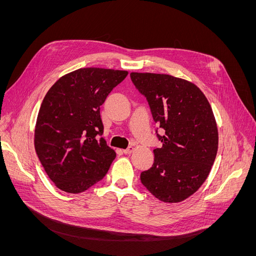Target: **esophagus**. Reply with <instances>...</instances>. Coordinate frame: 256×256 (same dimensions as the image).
<instances>
[{"label":"esophagus","mask_w":256,"mask_h":256,"mask_svg":"<svg viewBox=\"0 0 256 256\" xmlns=\"http://www.w3.org/2000/svg\"><path fill=\"white\" fill-rule=\"evenodd\" d=\"M132 152H134V147H132V146H128L126 150H124V154H130Z\"/></svg>","instance_id":"obj_1"}]
</instances>
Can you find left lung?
<instances>
[{"label": "left lung", "instance_id": "1", "mask_svg": "<svg viewBox=\"0 0 256 256\" xmlns=\"http://www.w3.org/2000/svg\"><path fill=\"white\" fill-rule=\"evenodd\" d=\"M130 80L148 102L156 136L150 169L140 176L156 198L176 204L193 195L208 176L218 152V128L208 100L196 85L169 74L132 72Z\"/></svg>", "mask_w": 256, "mask_h": 256}]
</instances>
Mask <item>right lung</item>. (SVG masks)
<instances>
[{
	"mask_svg": "<svg viewBox=\"0 0 256 256\" xmlns=\"http://www.w3.org/2000/svg\"><path fill=\"white\" fill-rule=\"evenodd\" d=\"M128 72L89 67L60 78L48 91L37 116L35 150L50 180L78 194L102 180L115 152L100 137V106Z\"/></svg>",
	"mask_w": 256,
	"mask_h": 256,
	"instance_id": "right-lung-1",
	"label": "right lung"
}]
</instances>
